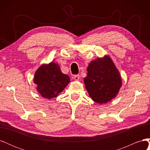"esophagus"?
Here are the masks:
<instances>
[{
	"instance_id": "obj_1",
	"label": "esophagus",
	"mask_w": 150,
	"mask_h": 150,
	"mask_svg": "<svg viewBox=\"0 0 150 150\" xmlns=\"http://www.w3.org/2000/svg\"><path fill=\"white\" fill-rule=\"evenodd\" d=\"M79 78H80L79 75H75V76H74V79L75 81H79Z\"/></svg>"
}]
</instances>
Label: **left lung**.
<instances>
[{
	"label": "left lung",
	"mask_w": 150,
	"mask_h": 150,
	"mask_svg": "<svg viewBox=\"0 0 150 150\" xmlns=\"http://www.w3.org/2000/svg\"><path fill=\"white\" fill-rule=\"evenodd\" d=\"M87 71L84 83L93 101L102 104L116 97L122 83L120 71L110 56L91 61Z\"/></svg>",
	"instance_id": "8db88e82"
}]
</instances>
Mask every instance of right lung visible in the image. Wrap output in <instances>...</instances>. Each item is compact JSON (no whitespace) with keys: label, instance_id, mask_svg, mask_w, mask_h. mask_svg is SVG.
I'll return each mask as SVG.
<instances>
[{"label":"right lung","instance_id":"1","mask_svg":"<svg viewBox=\"0 0 150 150\" xmlns=\"http://www.w3.org/2000/svg\"><path fill=\"white\" fill-rule=\"evenodd\" d=\"M33 80L38 93L47 99L58 96L71 82L69 76L63 74L59 64L52 61L40 65L35 72Z\"/></svg>","mask_w":150,"mask_h":150}]
</instances>
